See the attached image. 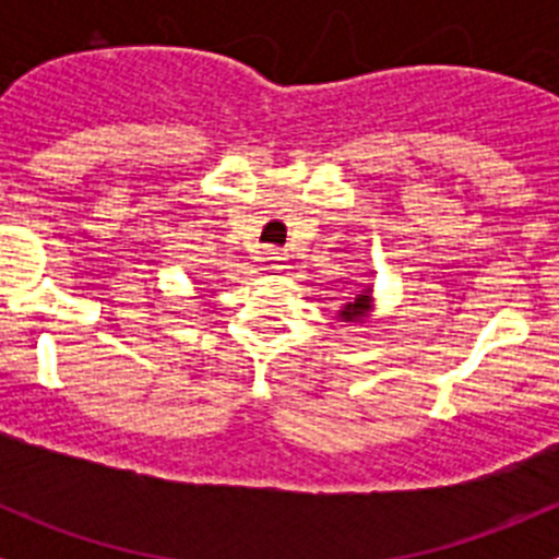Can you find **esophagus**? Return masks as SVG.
<instances>
[{"instance_id":"34e87169","label":"esophagus","mask_w":559,"mask_h":559,"mask_svg":"<svg viewBox=\"0 0 559 559\" xmlns=\"http://www.w3.org/2000/svg\"><path fill=\"white\" fill-rule=\"evenodd\" d=\"M263 260L271 265V269H283L285 260H288V257H285L283 249H265Z\"/></svg>"}]
</instances>
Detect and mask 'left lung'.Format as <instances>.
<instances>
[{"mask_svg":"<svg viewBox=\"0 0 559 559\" xmlns=\"http://www.w3.org/2000/svg\"><path fill=\"white\" fill-rule=\"evenodd\" d=\"M367 310H369V288L355 294L353 302H347L344 308H341V319H344V322H358L360 316L367 313Z\"/></svg>","mask_w":559,"mask_h":559,"instance_id":"obj_1","label":"left lung"}]
</instances>
